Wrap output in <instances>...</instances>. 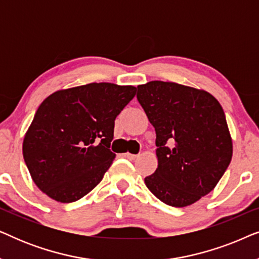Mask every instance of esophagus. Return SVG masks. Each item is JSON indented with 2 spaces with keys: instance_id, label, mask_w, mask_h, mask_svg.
<instances>
[{
  "instance_id": "obj_1",
  "label": "esophagus",
  "mask_w": 259,
  "mask_h": 259,
  "mask_svg": "<svg viewBox=\"0 0 259 259\" xmlns=\"http://www.w3.org/2000/svg\"><path fill=\"white\" fill-rule=\"evenodd\" d=\"M125 157L127 159H130V160H134V159L138 157V154H132V153H128V152H127V153H125Z\"/></svg>"
}]
</instances>
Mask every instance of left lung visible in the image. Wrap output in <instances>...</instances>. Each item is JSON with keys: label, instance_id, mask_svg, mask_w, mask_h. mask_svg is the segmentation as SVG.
Wrapping results in <instances>:
<instances>
[{"label": "left lung", "instance_id": "1", "mask_svg": "<svg viewBox=\"0 0 259 259\" xmlns=\"http://www.w3.org/2000/svg\"><path fill=\"white\" fill-rule=\"evenodd\" d=\"M137 99L157 134L158 167L145 178L162 203L185 207L210 193L232 158L225 114L207 92L176 82L150 81Z\"/></svg>", "mask_w": 259, "mask_h": 259}]
</instances>
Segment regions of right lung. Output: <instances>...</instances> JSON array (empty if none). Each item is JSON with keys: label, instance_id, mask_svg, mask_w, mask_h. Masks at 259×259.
I'll return each instance as SVG.
<instances>
[{"label": "right lung", "instance_id": "1", "mask_svg": "<svg viewBox=\"0 0 259 259\" xmlns=\"http://www.w3.org/2000/svg\"><path fill=\"white\" fill-rule=\"evenodd\" d=\"M133 86L93 82L58 91L37 108L23 140L34 183L60 203H73L104 178L114 120L136 95Z\"/></svg>", "mask_w": 259, "mask_h": 259}]
</instances>
